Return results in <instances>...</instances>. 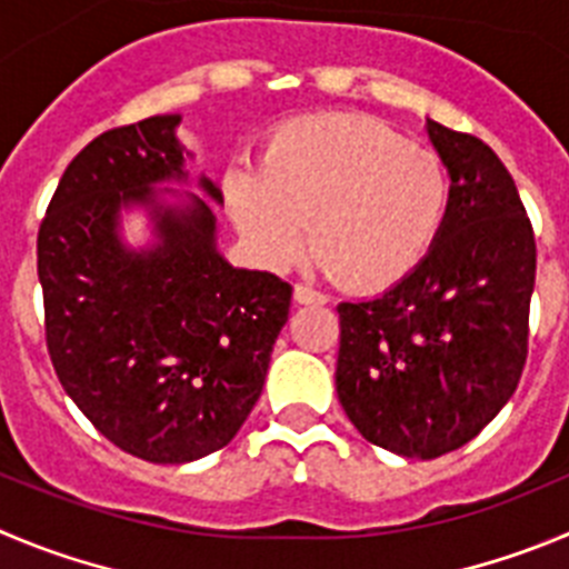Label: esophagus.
<instances>
[{
    "label": "esophagus",
    "mask_w": 569,
    "mask_h": 569,
    "mask_svg": "<svg viewBox=\"0 0 569 569\" xmlns=\"http://www.w3.org/2000/svg\"><path fill=\"white\" fill-rule=\"evenodd\" d=\"M295 300L302 302V306H322L328 300L322 291H317L315 286L309 283H295Z\"/></svg>",
    "instance_id": "obj_1"
}]
</instances>
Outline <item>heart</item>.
<instances>
[{"mask_svg": "<svg viewBox=\"0 0 569 569\" xmlns=\"http://www.w3.org/2000/svg\"><path fill=\"white\" fill-rule=\"evenodd\" d=\"M227 204L249 247L272 267L311 249L350 289H385L407 278L432 247L446 204L443 159L410 146L365 114H309L280 126L263 151V173L236 164Z\"/></svg>", "mask_w": 569, "mask_h": 569, "instance_id": "obj_1", "label": "heart"}]
</instances>
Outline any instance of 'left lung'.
I'll return each mask as SVG.
<instances>
[{"mask_svg": "<svg viewBox=\"0 0 569 569\" xmlns=\"http://www.w3.org/2000/svg\"><path fill=\"white\" fill-rule=\"evenodd\" d=\"M452 190L427 258L376 300L339 302L337 396L365 440L432 460L506 407L528 359L536 238L502 159L429 123Z\"/></svg>", "mask_w": 569, "mask_h": 569, "instance_id": "1", "label": "left lung"}]
</instances>
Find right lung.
<instances>
[{
    "label": "right lung",
    "instance_id": "right-lung-1",
    "mask_svg": "<svg viewBox=\"0 0 569 569\" xmlns=\"http://www.w3.org/2000/svg\"><path fill=\"white\" fill-rule=\"evenodd\" d=\"M177 123L148 117L81 148L36 241L58 381L106 440L151 463H190L236 438L291 302L278 274L232 269L216 252L201 199L157 207L151 252L117 241L120 207L153 204V182L184 177ZM201 188L221 201L210 179Z\"/></svg>",
    "mask_w": 569,
    "mask_h": 569
}]
</instances>
